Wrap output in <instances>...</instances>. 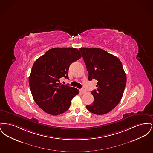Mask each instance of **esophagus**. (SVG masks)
I'll return each mask as SVG.
<instances>
[{
	"label": "esophagus",
	"mask_w": 153,
	"mask_h": 153,
	"mask_svg": "<svg viewBox=\"0 0 153 153\" xmlns=\"http://www.w3.org/2000/svg\"><path fill=\"white\" fill-rule=\"evenodd\" d=\"M80 92H81V94H84L86 93V91H85V89H80Z\"/></svg>",
	"instance_id": "obj_1"
}]
</instances>
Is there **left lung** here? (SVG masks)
Masks as SVG:
<instances>
[{"instance_id": "left-lung-1", "label": "left lung", "mask_w": 153, "mask_h": 153, "mask_svg": "<svg viewBox=\"0 0 153 153\" xmlns=\"http://www.w3.org/2000/svg\"><path fill=\"white\" fill-rule=\"evenodd\" d=\"M88 72V80L97 81L92 91L94 101L86 106L96 115H104L120 102L126 84V75L120 59L99 48H80Z\"/></svg>"}]
</instances>
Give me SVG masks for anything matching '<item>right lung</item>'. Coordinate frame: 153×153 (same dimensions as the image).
I'll list each match as a JSON object with an SVG mask.
<instances>
[{"label": "right lung", "mask_w": 153, "mask_h": 153, "mask_svg": "<svg viewBox=\"0 0 153 153\" xmlns=\"http://www.w3.org/2000/svg\"><path fill=\"white\" fill-rule=\"evenodd\" d=\"M81 57L76 48H53L38 58L31 69L29 85L38 107L51 115H58L69 109L79 90L61 84L59 79L68 78L71 64Z\"/></svg>", "instance_id": "right-lung-1"}]
</instances>
